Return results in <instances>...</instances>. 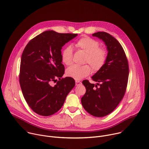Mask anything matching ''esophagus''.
Instances as JSON below:
<instances>
[{"label":"esophagus","instance_id":"obj_1","mask_svg":"<svg viewBox=\"0 0 149 149\" xmlns=\"http://www.w3.org/2000/svg\"><path fill=\"white\" fill-rule=\"evenodd\" d=\"M75 82H76V86H78L79 84H81V82L79 81H78V80H76V81H75Z\"/></svg>","mask_w":149,"mask_h":149}]
</instances>
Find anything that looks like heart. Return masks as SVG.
<instances>
[{
    "instance_id": "b5f03b06",
    "label": "heart",
    "mask_w": 149,
    "mask_h": 149,
    "mask_svg": "<svg viewBox=\"0 0 149 149\" xmlns=\"http://www.w3.org/2000/svg\"><path fill=\"white\" fill-rule=\"evenodd\" d=\"M99 45L97 40L88 36L81 38L75 43V47L78 51L86 54L84 62L89 63L94 71L101 70L107 60V51ZM61 59L65 65L68 66L72 64L73 52L70 47H66L63 49ZM91 72V68L89 65H73L67 70L66 74L68 77L79 81L87 77Z\"/></svg>"
}]
</instances>
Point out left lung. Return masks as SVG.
<instances>
[{
  "label": "left lung",
  "mask_w": 149,
  "mask_h": 149,
  "mask_svg": "<svg viewBox=\"0 0 149 149\" xmlns=\"http://www.w3.org/2000/svg\"><path fill=\"white\" fill-rule=\"evenodd\" d=\"M92 35L104 42L108 54L103 67L92 77L100 87L88 80L82 81L86 93L81 98V103L91 115L101 117L113 111L123 99L128 82L129 68L124 51L116 38L105 32H98ZM95 85L96 89L93 88Z\"/></svg>",
  "instance_id": "8db88e82"
}]
</instances>
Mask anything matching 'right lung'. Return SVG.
<instances>
[{"label": "right lung", "mask_w": 149, "mask_h": 149, "mask_svg": "<svg viewBox=\"0 0 149 149\" xmlns=\"http://www.w3.org/2000/svg\"><path fill=\"white\" fill-rule=\"evenodd\" d=\"M77 35L47 31L31 40L25 48L21 57L19 83L26 102L36 114L49 116L56 113L74 87L73 78H62L65 68L61 49ZM57 79L59 80L55 86H51V82Z\"/></svg>", "instance_id": "obj_1"}]
</instances>
